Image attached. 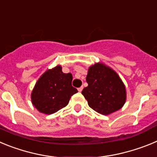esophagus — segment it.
Listing matches in <instances>:
<instances>
[{
    "label": "esophagus",
    "instance_id": "34e87169",
    "mask_svg": "<svg viewBox=\"0 0 157 157\" xmlns=\"http://www.w3.org/2000/svg\"><path fill=\"white\" fill-rule=\"evenodd\" d=\"M83 90V87L81 86L79 87V88H78V92H82V90Z\"/></svg>",
    "mask_w": 157,
    "mask_h": 157
}]
</instances>
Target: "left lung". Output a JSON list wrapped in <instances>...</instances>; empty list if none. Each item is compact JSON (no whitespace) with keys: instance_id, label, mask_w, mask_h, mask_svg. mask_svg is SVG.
Segmentation results:
<instances>
[{"instance_id":"left-lung-1","label":"left lung","mask_w":157,"mask_h":157,"mask_svg":"<svg viewBox=\"0 0 157 157\" xmlns=\"http://www.w3.org/2000/svg\"><path fill=\"white\" fill-rule=\"evenodd\" d=\"M86 80L88 86L82 94L91 109L107 116L123 108L127 100L126 86L110 67L101 62L91 65Z\"/></svg>"}]
</instances>
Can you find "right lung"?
Listing matches in <instances>:
<instances>
[{
  "instance_id": "obj_1",
  "label": "right lung",
  "mask_w": 157,
  "mask_h": 157,
  "mask_svg": "<svg viewBox=\"0 0 157 157\" xmlns=\"http://www.w3.org/2000/svg\"><path fill=\"white\" fill-rule=\"evenodd\" d=\"M71 73H63L60 65L48 69L35 83L31 92L32 105L43 114H53L66 107L78 90L72 86Z\"/></svg>"
}]
</instances>
